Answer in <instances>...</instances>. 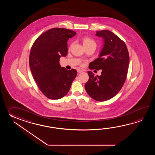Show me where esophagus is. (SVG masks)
<instances>
[{
    "label": "esophagus",
    "instance_id": "obj_1",
    "mask_svg": "<svg viewBox=\"0 0 155 155\" xmlns=\"http://www.w3.org/2000/svg\"><path fill=\"white\" fill-rule=\"evenodd\" d=\"M77 71H78V73H82V70H80V69H78L77 70Z\"/></svg>",
    "mask_w": 155,
    "mask_h": 155
}]
</instances>
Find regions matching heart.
<instances>
[{
  "label": "heart",
  "instance_id": "1",
  "mask_svg": "<svg viewBox=\"0 0 155 155\" xmlns=\"http://www.w3.org/2000/svg\"><path fill=\"white\" fill-rule=\"evenodd\" d=\"M82 43L84 47H87V46H90L92 45H96V43L94 40L90 38L89 37L87 36H84L82 38ZM73 44H71L70 45V48H71Z\"/></svg>",
  "mask_w": 155,
  "mask_h": 155
}]
</instances>
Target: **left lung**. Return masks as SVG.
<instances>
[{
  "instance_id": "8db88e82",
  "label": "left lung",
  "mask_w": 155,
  "mask_h": 155,
  "mask_svg": "<svg viewBox=\"0 0 155 155\" xmlns=\"http://www.w3.org/2000/svg\"><path fill=\"white\" fill-rule=\"evenodd\" d=\"M96 35L104 39L99 58L89 65L90 69H101L100 76L88 71L89 79L86 91L92 99L105 101L120 91L125 81L129 68V54L125 43L108 30L96 31Z\"/></svg>"
}]
</instances>
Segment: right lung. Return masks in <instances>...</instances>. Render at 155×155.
<instances>
[{
    "label": "right lung",
    "mask_w": 155,
    "mask_h": 155,
    "mask_svg": "<svg viewBox=\"0 0 155 155\" xmlns=\"http://www.w3.org/2000/svg\"><path fill=\"white\" fill-rule=\"evenodd\" d=\"M76 32L64 28H53L41 34L31 48L29 66L40 90L48 98L58 100L66 95L77 75L60 65V58L66 56L69 38Z\"/></svg>",
    "instance_id": "add662e5"
}]
</instances>
